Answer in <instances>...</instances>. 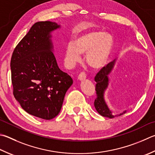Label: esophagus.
I'll return each mask as SVG.
<instances>
[{
  "label": "esophagus",
  "instance_id": "34e87169",
  "mask_svg": "<svg viewBox=\"0 0 155 155\" xmlns=\"http://www.w3.org/2000/svg\"><path fill=\"white\" fill-rule=\"evenodd\" d=\"M86 77H87L86 73L85 72H81L78 76V79L80 81H82V80L85 79Z\"/></svg>",
  "mask_w": 155,
  "mask_h": 155
}]
</instances>
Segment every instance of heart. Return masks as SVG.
I'll use <instances>...</instances> for the list:
<instances>
[{"label":"heart","mask_w":155,"mask_h":155,"mask_svg":"<svg viewBox=\"0 0 155 155\" xmlns=\"http://www.w3.org/2000/svg\"><path fill=\"white\" fill-rule=\"evenodd\" d=\"M114 45L112 36L108 32L92 30L69 42L65 49V63L72 68L79 62L81 54L85 53V61L91 68L98 69L106 64Z\"/></svg>","instance_id":"1"}]
</instances>
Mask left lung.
<instances>
[{
	"label": "left lung",
	"mask_w": 155,
	"mask_h": 155,
	"mask_svg": "<svg viewBox=\"0 0 155 155\" xmlns=\"http://www.w3.org/2000/svg\"><path fill=\"white\" fill-rule=\"evenodd\" d=\"M114 64L115 60L108 63L106 66L103 67L95 77V81L97 83L95 85L97 97L94 101V106L98 113L103 117L108 118H114V116L112 114L110 110L108 108V106L106 105L104 98V94L105 90L108 86V74L113 69ZM125 112H126V111L123 112V113Z\"/></svg>",
	"instance_id": "left-lung-1"
}]
</instances>
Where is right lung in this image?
<instances>
[{"mask_svg":"<svg viewBox=\"0 0 155 155\" xmlns=\"http://www.w3.org/2000/svg\"><path fill=\"white\" fill-rule=\"evenodd\" d=\"M60 25L36 22L14 49L11 60L13 95L33 116L50 120L60 113L72 78L59 68L50 33Z\"/></svg>","mask_w":155,"mask_h":155,"instance_id":"1","label":"right lung"}]
</instances>
